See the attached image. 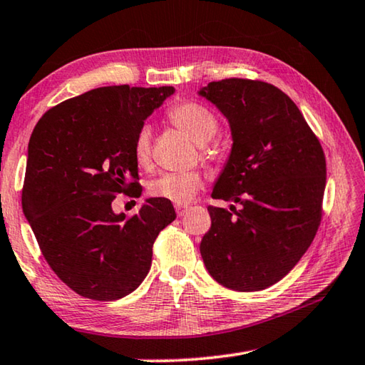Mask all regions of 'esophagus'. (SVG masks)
Returning <instances> with one entry per match:
<instances>
[{
    "instance_id": "esophagus-1",
    "label": "esophagus",
    "mask_w": 365,
    "mask_h": 365,
    "mask_svg": "<svg viewBox=\"0 0 365 365\" xmlns=\"http://www.w3.org/2000/svg\"><path fill=\"white\" fill-rule=\"evenodd\" d=\"M177 215L178 217H182V215H185V214H187V212H188V207H187V205H177Z\"/></svg>"
}]
</instances>
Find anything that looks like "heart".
<instances>
[{
    "label": "heart",
    "instance_id": "obj_1",
    "mask_svg": "<svg viewBox=\"0 0 365 365\" xmlns=\"http://www.w3.org/2000/svg\"><path fill=\"white\" fill-rule=\"evenodd\" d=\"M172 124L183 130L191 140L204 145L215 137L218 119L212 111L196 102H182L172 107L168 113ZM151 155V129L148 125L137 132L134 140V158L138 165H147ZM200 172H165L151 180L148 191L153 197L174 204H187L193 200L197 190L202 187Z\"/></svg>",
    "mask_w": 365,
    "mask_h": 365
}]
</instances>
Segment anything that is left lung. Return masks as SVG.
<instances>
[{
	"mask_svg": "<svg viewBox=\"0 0 365 365\" xmlns=\"http://www.w3.org/2000/svg\"><path fill=\"white\" fill-rule=\"evenodd\" d=\"M228 119L230 156L212 190L202 236L205 268L222 286L255 292L281 281L313 242L321 223L326 158L302 111L276 86L230 78L197 91Z\"/></svg>",
	"mask_w": 365,
	"mask_h": 365,
	"instance_id": "left-lung-1",
	"label": "left lung"
}]
</instances>
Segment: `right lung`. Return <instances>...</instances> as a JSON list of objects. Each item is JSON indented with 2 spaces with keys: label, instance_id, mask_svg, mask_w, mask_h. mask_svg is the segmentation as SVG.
Instances as JSON below:
<instances>
[{
  "label": "right lung",
  "instance_id": "add662e5",
  "mask_svg": "<svg viewBox=\"0 0 365 365\" xmlns=\"http://www.w3.org/2000/svg\"><path fill=\"white\" fill-rule=\"evenodd\" d=\"M172 86H107L46 111L29 142L22 209L46 262L76 294L98 302L129 295L148 274L169 201L148 197L134 217L115 214L138 187L137 132Z\"/></svg>",
  "mask_w": 365,
  "mask_h": 365
}]
</instances>
